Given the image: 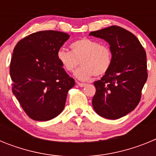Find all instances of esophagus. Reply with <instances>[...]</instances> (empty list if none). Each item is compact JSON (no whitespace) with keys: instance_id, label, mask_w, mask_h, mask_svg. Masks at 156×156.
<instances>
[{"instance_id":"esophagus-1","label":"esophagus","mask_w":156,"mask_h":156,"mask_svg":"<svg viewBox=\"0 0 156 156\" xmlns=\"http://www.w3.org/2000/svg\"><path fill=\"white\" fill-rule=\"evenodd\" d=\"M76 83L78 85H79L80 87H83L86 86V83H80V82H76Z\"/></svg>"}]
</instances>
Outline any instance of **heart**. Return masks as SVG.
I'll use <instances>...</instances> for the list:
<instances>
[{
  "label": "heart",
  "instance_id": "heart-1",
  "mask_svg": "<svg viewBox=\"0 0 156 156\" xmlns=\"http://www.w3.org/2000/svg\"><path fill=\"white\" fill-rule=\"evenodd\" d=\"M71 51L59 49L57 58L66 72L72 73L80 63L81 67L76 72V76L87 80L93 76H101L108 73L113 61L111 48L90 38H81L70 44Z\"/></svg>",
  "mask_w": 156,
  "mask_h": 156
}]
</instances>
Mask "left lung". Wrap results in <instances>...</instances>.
<instances>
[{"instance_id": "obj_1", "label": "left lung", "mask_w": 156, "mask_h": 156, "mask_svg": "<svg viewBox=\"0 0 156 156\" xmlns=\"http://www.w3.org/2000/svg\"><path fill=\"white\" fill-rule=\"evenodd\" d=\"M90 36L107 41L113 54L108 73L94 83L96 88L92 99L94 109L106 119H119L133 111L140 102L148 78L146 52L132 33L117 26L90 32Z\"/></svg>"}]
</instances>
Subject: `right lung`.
Masks as SVG:
<instances>
[{
	"label": "right lung",
	"mask_w": 156,
	"mask_h": 156,
	"mask_svg": "<svg viewBox=\"0 0 156 156\" xmlns=\"http://www.w3.org/2000/svg\"><path fill=\"white\" fill-rule=\"evenodd\" d=\"M69 38L62 32L39 31L20 40L14 48L12 92L32 119L50 120L64 109L75 80L62 67L57 52Z\"/></svg>",
	"instance_id": "right-lung-1"
}]
</instances>
